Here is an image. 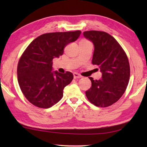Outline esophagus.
Masks as SVG:
<instances>
[{
    "instance_id": "34e87169",
    "label": "esophagus",
    "mask_w": 147,
    "mask_h": 147,
    "mask_svg": "<svg viewBox=\"0 0 147 147\" xmlns=\"http://www.w3.org/2000/svg\"><path fill=\"white\" fill-rule=\"evenodd\" d=\"M74 78H75V79H78V78H82V76H80V74H78L77 73H74Z\"/></svg>"
}]
</instances>
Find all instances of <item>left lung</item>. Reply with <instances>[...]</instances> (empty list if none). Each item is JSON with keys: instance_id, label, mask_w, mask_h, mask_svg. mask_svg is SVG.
<instances>
[{"instance_id": "8db88e82", "label": "left lung", "mask_w": 147, "mask_h": 147, "mask_svg": "<svg viewBox=\"0 0 147 147\" xmlns=\"http://www.w3.org/2000/svg\"><path fill=\"white\" fill-rule=\"evenodd\" d=\"M83 35L93 43L92 63L99 66L102 73L99 80L89 78L92 86L86 92V97L96 106H111L123 95L129 82L128 57L117 41L106 32L89 31Z\"/></svg>"}]
</instances>
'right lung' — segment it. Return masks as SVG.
<instances>
[{
	"instance_id": "1",
	"label": "right lung",
	"mask_w": 147,
	"mask_h": 147,
	"mask_svg": "<svg viewBox=\"0 0 147 147\" xmlns=\"http://www.w3.org/2000/svg\"><path fill=\"white\" fill-rule=\"evenodd\" d=\"M81 31L45 33L33 40L20 58L17 77L25 98L39 108H49L63 97V89L71 83L72 73L53 71V59L63 55L66 45L76 41Z\"/></svg>"
}]
</instances>
